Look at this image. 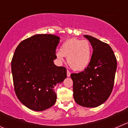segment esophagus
<instances>
[{"label": "esophagus", "mask_w": 128, "mask_h": 128, "mask_svg": "<svg viewBox=\"0 0 128 128\" xmlns=\"http://www.w3.org/2000/svg\"><path fill=\"white\" fill-rule=\"evenodd\" d=\"M70 76V71H69V70H67V76L68 77H69Z\"/></svg>", "instance_id": "1"}]
</instances>
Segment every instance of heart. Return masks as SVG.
I'll list each match as a JSON object with an SVG mask.
<instances>
[{
	"label": "heart",
	"instance_id": "heart-1",
	"mask_svg": "<svg viewBox=\"0 0 128 128\" xmlns=\"http://www.w3.org/2000/svg\"><path fill=\"white\" fill-rule=\"evenodd\" d=\"M56 56L60 60H63L64 57L67 58L68 64L73 70H82L90 63L91 46L88 40L71 38L63 42Z\"/></svg>",
	"mask_w": 128,
	"mask_h": 128
}]
</instances>
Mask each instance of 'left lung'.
<instances>
[{
	"label": "left lung",
	"instance_id": "8db88e82",
	"mask_svg": "<svg viewBox=\"0 0 128 128\" xmlns=\"http://www.w3.org/2000/svg\"><path fill=\"white\" fill-rule=\"evenodd\" d=\"M93 49L89 66L83 71L72 73L73 96L80 106L95 108L105 102L112 92L117 60L109 44L90 36H84Z\"/></svg>",
	"mask_w": 128,
	"mask_h": 128
}]
</instances>
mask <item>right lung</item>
Listing matches in <instances>:
<instances>
[{"mask_svg": "<svg viewBox=\"0 0 128 128\" xmlns=\"http://www.w3.org/2000/svg\"><path fill=\"white\" fill-rule=\"evenodd\" d=\"M59 37L38 34L20 42L11 61L14 88L17 98L28 109L41 111L55 104L54 88L67 77L65 67L53 60Z\"/></svg>", "mask_w": 128, "mask_h": 128, "instance_id": "1", "label": "right lung"}]
</instances>
